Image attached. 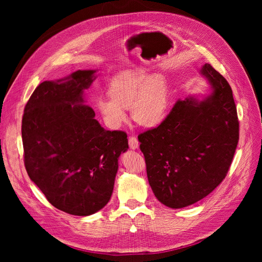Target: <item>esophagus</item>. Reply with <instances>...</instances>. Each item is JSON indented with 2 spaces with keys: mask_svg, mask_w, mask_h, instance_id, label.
<instances>
[{
  "mask_svg": "<svg viewBox=\"0 0 262 262\" xmlns=\"http://www.w3.org/2000/svg\"><path fill=\"white\" fill-rule=\"evenodd\" d=\"M129 146H130L131 149H137V148H139L140 144H139V141H138L137 137H133V136H132V137L129 138Z\"/></svg>",
  "mask_w": 262,
  "mask_h": 262,
  "instance_id": "esophagus-1",
  "label": "esophagus"
}]
</instances>
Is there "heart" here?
I'll list each match as a JSON object with an SVG mask.
<instances>
[{
	"label": "heart",
	"mask_w": 262,
	"mask_h": 262,
	"mask_svg": "<svg viewBox=\"0 0 262 262\" xmlns=\"http://www.w3.org/2000/svg\"><path fill=\"white\" fill-rule=\"evenodd\" d=\"M108 95L95 102V108L112 129L126 121L129 108L134 121L147 128L160 124L169 109L170 94L165 77L150 75L143 70L118 74L109 84Z\"/></svg>",
	"instance_id": "1"
}]
</instances>
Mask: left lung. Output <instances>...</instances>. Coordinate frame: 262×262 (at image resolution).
Masks as SVG:
<instances>
[{"label":"left lung","mask_w":262,"mask_h":262,"mask_svg":"<svg viewBox=\"0 0 262 262\" xmlns=\"http://www.w3.org/2000/svg\"><path fill=\"white\" fill-rule=\"evenodd\" d=\"M200 74L210 92L178 100L155 129L138 137L157 200L181 209L203 199L226 176L239 138L231 86L211 64Z\"/></svg>","instance_id":"8db88e82"}]
</instances>
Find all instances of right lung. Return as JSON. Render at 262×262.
I'll return each instance as SVG.
<instances>
[{
  "label": "right lung",
  "instance_id": "add662e5",
  "mask_svg": "<svg viewBox=\"0 0 262 262\" xmlns=\"http://www.w3.org/2000/svg\"><path fill=\"white\" fill-rule=\"evenodd\" d=\"M96 70L45 81L24 110V162L31 181L53 207L89 216L109 202L126 133L105 130L86 105Z\"/></svg>",
  "mask_w": 262,
  "mask_h": 262
}]
</instances>
